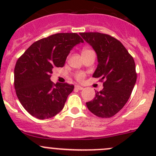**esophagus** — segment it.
Here are the masks:
<instances>
[{"instance_id": "1", "label": "esophagus", "mask_w": 156, "mask_h": 156, "mask_svg": "<svg viewBox=\"0 0 156 156\" xmlns=\"http://www.w3.org/2000/svg\"><path fill=\"white\" fill-rule=\"evenodd\" d=\"M75 88L78 90H83V87H81V86L79 85H75Z\"/></svg>"}]
</instances>
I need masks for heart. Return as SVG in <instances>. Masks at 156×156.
<instances>
[{"mask_svg":"<svg viewBox=\"0 0 156 156\" xmlns=\"http://www.w3.org/2000/svg\"><path fill=\"white\" fill-rule=\"evenodd\" d=\"M89 50H89V49H87V48H84V49H83L82 52H81V53H84V52L89 51ZM84 76H85V74H84V72H78V73H77L76 75H75V78H76L78 80V81H81V80H82L83 78H84Z\"/></svg>","mask_w":156,"mask_h":156,"instance_id":"heart-1","label":"heart"}]
</instances>
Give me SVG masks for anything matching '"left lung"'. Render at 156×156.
I'll return each instance as SVG.
<instances>
[{
	"mask_svg": "<svg viewBox=\"0 0 156 156\" xmlns=\"http://www.w3.org/2000/svg\"><path fill=\"white\" fill-rule=\"evenodd\" d=\"M95 50L98 65L94 78H100L103 89L96 91L94 100L86 103L88 109L100 118H111L124 107L136 81L133 58L115 37L99 32L80 33Z\"/></svg>",
	"mask_w": 156,
	"mask_h": 156,
	"instance_id": "8db88e82",
	"label": "left lung"
}]
</instances>
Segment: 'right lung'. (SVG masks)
Wrapping results in <instances>:
<instances>
[{"instance_id": "1", "label": "right lung", "mask_w": 156, "mask_h": 156, "mask_svg": "<svg viewBox=\"0 0 156 156\" xmlns=\"http://www.w3.org/2000/svg\"><path fill=\"white\" fill-rule=\"evenodd\" d=\"M77 33H57L33 43L16 63L14 87L25 109L38 119L53 117L62 109L74 85L54 84L53 70L62 67L76 44L83 43Z\"/></svg>"}]
</instances>
